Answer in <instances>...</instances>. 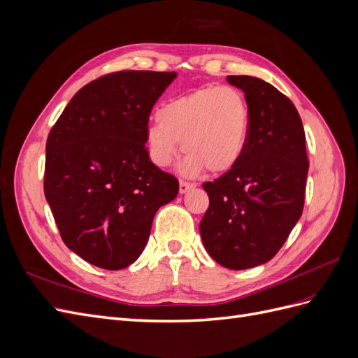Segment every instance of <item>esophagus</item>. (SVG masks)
Instances as JSON below:
<instances>
[{"mask_svg":"<svg viewBox=\"0 0 358 358\" xmlns=\"http://www.w3.org/2000/svg\"><path fill=\"white\" fill-rule=\"evenodd\" d=\"M192 187H194V183H191V182H187V180H180L179 182V191H180V194H185Z\"/></svg>","mask_w":358,"mask_h":358,"instance_id":"esophagus-1","label":"esophagus"}]
</instances>
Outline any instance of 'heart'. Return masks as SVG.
Returning a JSON list of instances; mask_svg holds the SVG:
<instances>
[{"label": "heart", "mask_w": 358, "mask_h": 358, "mask_svg": "<svg viewBox=\"0 0 358 358\" xmlns=\"http://www.w3.org/2000/svg\"><path fill=\"white\" fill-rule=\"evenodd\" d=\"M155 124L148 127L150 159L169 167L182 150L187 175L203 169L224 173L242 158L251 128V110L245 94L229 85L203 86L162 104Z\"/></svg>", "instance_id": "b5f03b06"}]
</instances>
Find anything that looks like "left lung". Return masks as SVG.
Masks as SVG:
<instances>
[{
	"mask_svg": "<svg viewBox=\"0 0 358 358\" xmlns=\"http://www.w3.org/2000/svg\"><path fill=\"white\" fill-rule=\"evenodd\" d=\"M245 92L251 128L237 164L204 182L209 208L200 222L206 251L231 270L272 259L305 204L309 159L300 115L287 95L252 76H227Z\"/></svg>",
	"mask_w": 358,
	"mask_h": 358,
	"instance_id": "8db88e82",
	"label": "left lung"
}]
</instances>
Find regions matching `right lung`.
<instances>
[{"mask_svg": "<svg viewBox=\"0 0 358 358\" xmlns=\"http://www.w3.org/2000/svg\"><path fill=\"white\" fill-rule=\"evenodd\" d=\"M171 71L124 70L80 88L46 142L45 196L59 234L96 267L133 264L179 180L149 158L146 131Z\"/></svg>", "mask_w": 358, "mask_h": 358, "instance_id": "right-lung-1", "label": "right lung"}]
</instances>
